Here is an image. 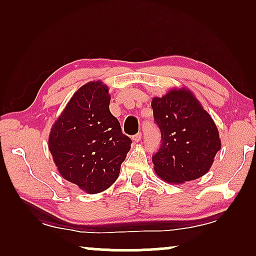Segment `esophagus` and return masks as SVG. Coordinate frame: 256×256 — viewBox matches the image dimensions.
Segmentation results:
<instances>
[{
    "label": "esophagus",
    "instance_id": "obj_1",
    "mask_svg": "<svg viewBox=\"0 0 256 256\" xmlns=\"http://www.w3.org/2000/svg\"><path fill=\"white\" fill-rule=\"evenodd\" d=\"M141 138H142L141 132H138V134L132 136V140H134V142H140V141H141Z\"/></svg>",
    "mask_w": 256,
    "mask_h": 256
}]
</instances>
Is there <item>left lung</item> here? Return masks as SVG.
<instances>
[{
  "mask_svg": "<svg viewBox=\"0 0 256 256\" xmlns=\"http://www.w3.org/2000/svg\"><path fill=\"white\" fill-rule=\"evenodd\" d=\"M160 146L154 154L155 172L168 183L197 180L210 170L222 148L210 114L188 90H171L152 101Z\"/></svg>",
  "mask_w": 256,
  "mask_h": 256,
  "instance_id": "1",
  "label": "left lung"
}]
</instances>
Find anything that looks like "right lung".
<instances>
[{
    "label": "right lung",
    "mask_w": 256,
    "mask_h": 256,
    "mask_svg": "<svg viewBox=\"0 0 256 256\" xmlns=\"http://www.w3.org/2000/svg\"><path fill=\"white\" fill-rule=\"evenodd\" d=\"M110 96L101 82L80 87L52 126L48 149L62 178L87 194L118 180L132 140L110 110Z\"/></svg>",
    "instance_id": "add662e5"
}]
</instances>
